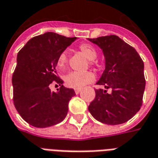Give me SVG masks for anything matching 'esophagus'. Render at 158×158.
Segmentation results:
<instances>
[{"instance_id": "34e87169", "label": "esophagus", "mask_w": 158, "mask_h": 158, "mask_svg": "<svg viewBox=\"0 0 158 158\" xmlns=\"http://www.w3.org/2000/svg\"><path fill=\"white\" fill-rule=\"evenodd\" d=\"M81 91V89L79 88V89H74V92H75V94H79V92Z\"/></svg>"}]
</instances>
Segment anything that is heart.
<instances>
[{"label": "heart", "mask_w": 158, "mask_h": 158, "mask_svg": "<svg viewBox=\"0 0 158 158\" xmlns=\"http://www.w3.org/2000/svg\"><path fill=\"white\" fill-rule=\"evenodd\" d=\"M79 51L89 60L91 65L94 64V60L97 56V52L94 48L89 44H83L79 46ZM67 64V52L63 51L60 53L57 59V67L60 71H63ZM94 74L91 71H84V72H78V71H72L69 72L64 76V79L65 81L67 86L74 89H79L94 80Z\"/></svg>", "instance_id": "b5f03b06"}]
</instances>
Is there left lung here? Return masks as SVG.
I'll return each instance as SVG.
<instances>
[{
  "label": "left lung",
  "mask_w": 158,
  "mask_h": 158,
  "mask_svg": "<svg viewBox=\"0 0 158 158\" xmlns=\"http://www.w3.org/2000/svg\"><path fill=\"white\" fill-rule=\"evenodd\" d=\"M103 50L105 70L98 85L106 89H95V98L89 111L95 119L109 125L121 124L134 116L143 104L146 80L144 64L136 50L118 36L89 39ZM110 88L111 92L108 93Z\"/></svg>",
  "instance_id": "1"
}]
</instances>
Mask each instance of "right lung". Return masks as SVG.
I'll return each instance as SVG.
<instances>
[{
    "mask_svg": "<svg viewBox=\"0 0 158 158\" xmlns=\"http://www.w3.org/2000/svg\"><path fill=\"white\" fill-rule=\"evenodd\" d=\"M75 39L46 32L31 38L18 53L17 64L12 75L13 102L29 124L50 127L65 118L69 102L75 92L64 87L55 66L60 53ZM53 81L60 86L58 92L49 89Z\"/></svg>",
    "mask_w": 158,
    "mask_h": 158,
    "instance_id": "obj_1",
    "label": "right lung"
}]
</instances>
